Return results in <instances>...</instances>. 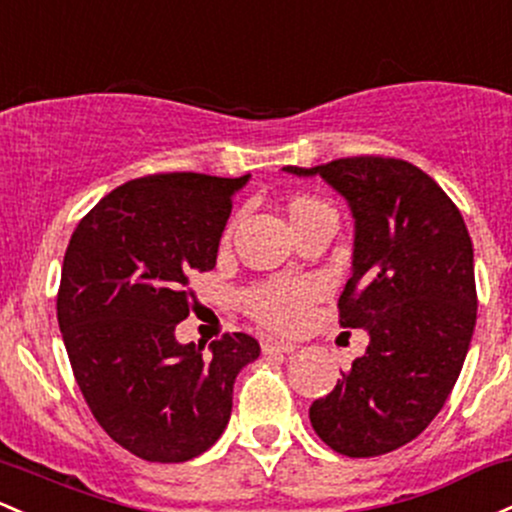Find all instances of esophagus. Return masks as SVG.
I'll return each mask as SVG.
<instances>
[{"label":"esophagus","mask_w":512,"mask_h":512,"mask_svg":"<svg viewBox=\"0 0 512 512\" xmlns=\"http://www.w3.org/2000/svg\"><path fill=\"white\" fill-rule=\"evenodd\" d=\"M262 352L265 355H289V352H296V345L284 340H265L262 342Z\"/></svg>","instance_id":"esophagus-1"}]
</instances>
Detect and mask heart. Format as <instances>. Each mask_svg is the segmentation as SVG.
I'll return each mask as SVG.
<instances>
[{"mask_svg":"<svg viewBox=\"0 0 512 512\" xmlns=\"http://www.w3.org/2000/svg\"><path fill=\"white\" fill-rule=\"evenodd\" d=\"M330 209L323 201L311 196H296L289 204L291 221H299L306 213ZM320 286L311 279H269V282L252 284L243 291L245 313L257 323L274 330H294L306 320L308 308L318 296Z\"/></svg>","mask_w":512,"mask_h":512,"instance_id":"obj_1","label":"heart"}]
</instances>
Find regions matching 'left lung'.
I'll return each mask as SVG.
<instances>
[{
  "instance_id": "8db88e82",
  "label": "left lung",
  "mask_w": 512,
  "mask_h": 512,
  "mask_svg": "<svg viewBox=\"0 0 512 512\" xmlns=\"http://www.w3.org/2000/svg\"><path fill=\"white\" fill-rule=\"evenodd\" d=\"M355 216L342 328H364L367 352L313 401L311 425L345 457H379L415 440L445 406L476 325L474 250L454 201L398 157H340L318 167Z\"/></svg>"
}]
</instances>
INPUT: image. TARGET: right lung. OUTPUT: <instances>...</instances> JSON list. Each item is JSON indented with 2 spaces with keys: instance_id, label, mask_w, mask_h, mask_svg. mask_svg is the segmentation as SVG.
Here are the masks:
<instances>
[{
  "instance_id": "add662e5",
  "label": "right lung",
  "mask_w": 512,
  "mask_h": 512,
  "mask_svg": "<svg viewBox=\"0 0 512 512\" xmlns=\"http://www.w3.org/2000/svg\"><path fill=\"white\" fill-rule=\"evenodd\" d=\"M245 177L162 172L131 179L72 233L58 325L72 374L106 435L145 462L177 464L226 430L235 376L260 357L247 333L179 345L189 277L216 267L218 243Z\"/></svg>"
}]
</instances>
